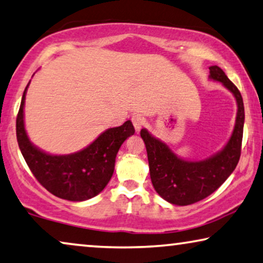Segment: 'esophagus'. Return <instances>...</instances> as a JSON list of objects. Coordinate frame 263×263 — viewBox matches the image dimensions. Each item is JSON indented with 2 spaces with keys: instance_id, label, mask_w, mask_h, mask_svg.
I'll list each match as a JSON object with an SVG mask.
<instances>
[{
  "instance_id": "esophagus-1",
  "label": "esophagus",
  "mask_w": 263,
  "mask_h": 263,
  "mask_svg": "<svg viewBox=\"0 0 263 263\" xmlns=\"http://www.w3.org/2000/svg\"><path fill=\"white\" fill-rule=\"evenodd\" d=\"M131 120H132L133 126H135V128H136V131L139 132L140 128H142L143 125H144V118H143V117L140 116V115H135V116H132Z\"/></svg>"
}]
</instances>
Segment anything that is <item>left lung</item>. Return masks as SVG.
Returning a JSON list of instances; mask_svg holds the SVG:
<instances>
[{
  "label": "left lung",
  "instance_id": "obj_1",
  "mask_svg": "<svg viewBox=\"0 0 263 263\" xmlns=\"http://www.w3.org/2000/svg\"><path fill=\"white\" fill-rule=\"evenodd\" d=\"M210 79L222 82L234 94L237 115L233 135L226 146L204 160L191 162L176 156L165 143L146 128L140 131L146 146L152 185L160 197L171 204L189 205L216 191L232 175L241 156L245 106L240 91L218 66H210Z\"/></svg>",
  "mask_w": 263,
  "mask_h": 263
}]
</instances>
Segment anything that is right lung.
Here are the masks:
<instances>
[{
    "label": "right lung",
    "instance_id": "add662e5",
    "mask_svg": "<svg viewBox=\"0 0 263 263\" xmlns=\"http://www.w3.org/2000/svg\"><path fill=\"white\" fill-rule=\"evenodd\" d=\"M16 118V138L27 165L50 194L67 201L81 202L104 190L115 171L116 157L128 137L135 133L130 120L108 128L87 147L70 155H49L30 143L23 121L26 93Z\"/></svg>",
    "mask_w": 263,
    "mask_h": 263
}]
</instances>
